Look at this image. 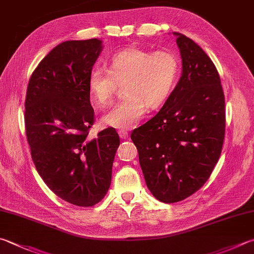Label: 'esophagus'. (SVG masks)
I'll use <instances>...</instances> for the list:
<instances>
[{
	"instance_id": "esophagus-1",
	"label": "esophagus",
	"mask_w": 254,
	"mask_h": 254,
	"mask_svg": "<svg viewBox=\"0 0 254 254\" xmlns=\"http://www.w3.org/2000/svg\"><path fill=\"white\" fill-rule=\"evenodd\" d=\"M118 135L122 138V139H127V138L129 137V133L126 130H119Z\"/></svg>"
}]
</instances>
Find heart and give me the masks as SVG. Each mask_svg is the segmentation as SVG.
Masks as SVG:
<instances>
[{
    "instance_id": "obj_1",
    "label": "heart",
    "mask_w": 254,
    "mask_h": 254,
    "mask_svg": "<svg viewBox=\"0 0 254 254\" xmlns=\"http://www.w3.org/2000/svg\"><path fill=\"white\" fill-rule=\"evenodd\" d=\"M108 68L94 67L88 75V92L95 105L108 106L116 93L117 83L125 94L103 117L104 125L118 129L132 128L140 121L147 106L156 108L169 97L178 82L180 62L168 51L151 52L128 47L115 53Z\"/></svg>"
}]
</instances>
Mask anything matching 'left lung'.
Returning <instances> with one entry per match:
<instances>
[{"label":"left lung","instance_id":"obj_1","mask_svg":"<svg viewBox=\"0 0 254 254\" xmlns=\"http://www.w3.org/2000/svg\"><path fill=\"white\" fill-rule=\"evenodd\" d=\"M174 34L183 75L159 113L130 135L148 189L165 203L181 201L205 184L221 155L226 131L216 66L192 40Z\"/></svg>","mask_w":254,"mask_h":254}]
</instances>
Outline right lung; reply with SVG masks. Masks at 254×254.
<instances>
[{
  "label": "right lung",
  "instance_id": "obj_1",
  "mask_svg": "<svg viewBox=\"0 0 254 254\" xmlns=\"http://www.w3.org/2000/svg\"><path fill=\"white\" fill-rule=\"evenodd\" d=\"M100 52L97 38L61 43L32 73L24 104L37 172L56 195L79 207H92L107 193L121 143L115 128L88 138L95 114L87 80Z\"/></svg>",
  "mask_w": 254,
  "mask_h": 254
}]
</instances>
